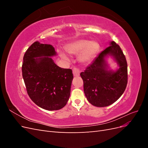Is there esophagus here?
Instances as JSON below:
<instances>
[{"label":"esophagus","instance_id":"1","mask_svg":"<svg viewBox=\"0 0 148 148\" xmlns=\"http://www.w3.org/2000/svg\"><path fill=\"white\" fill-rule=\"evenodd\" d=\"M73 73L75 77H78L80 73V71L79 69L77 68V67H74L73 69Z\"/></svg>","mask_w":148,"mask_h":148}]
</instances>
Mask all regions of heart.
<instances>
[{"label":"heart","mask_w":148,"mask_h":148,"mask_svg":"<svg viewBox=\"0 0 148 148\" xmlns=\"http://www.w3.org/2000/svg\"><path fill=\"white\" fill-rule=\"evenodd\" d=\"M66 50L70 54L78 55L79 53L78 59L79 62L87 64L95 57L99 50V45L96 41L89 42L87 40H78L69 44L66 47ZM62 57L66 59L64 53L61 52Z\"/></svg>","instance_id":"1"}]
</instances>
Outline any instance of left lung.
<instances>
[{"label": "left lung", "mask_w": 148, "mask_h": 148, "mask_svg": "<svg viewBox=\"0 0 148 148\" xmlns=\"http://www.w3.org/2000/svg\"><path fill=\"white\" fill-rule=\"evenodd\" d=\"M92 64L80 73L83 81L84 95L93 106L106 107L117 101L124 92L128 83L126 58L120 47L112 41ZM112 56L119 69L115 72L107 70L105 57Z\"/></svg>", "instance_id": "left-lung-1"}]
</instances>
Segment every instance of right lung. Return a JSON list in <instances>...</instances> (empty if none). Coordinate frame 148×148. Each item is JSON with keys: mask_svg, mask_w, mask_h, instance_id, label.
<instances>
[{"mask_svg": "<svg viewBox=\"0 0 148 148\" xmlns=\"http://www.w3.org/2000/svg\"><path fill=\"white\" fill-rule=\"evenodd\" d=\"M56 54L52 46L36 41L25 52L22 64V76L30 99L47 110H59L66 104L73 78L72 70L60 68L49 57Z\"/></svg>", "mask_w": 148, "mask_h": 148, "instance_id": "1", "label": "right lung"}]
</instances>
